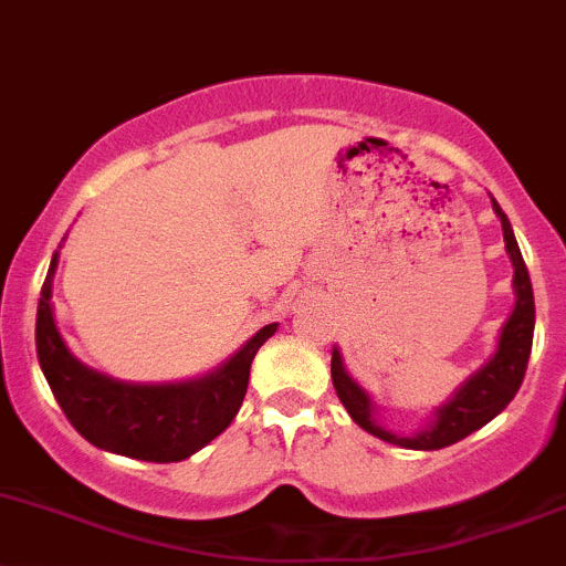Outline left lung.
Wrapping results in <instances>:
<instances>
[{"label": "left lung", "mask_w": 566, "mask_h": 566, "mask_svg": "<svg viewBox=\"0 0 566 566\" xmlns=\"http://www.w3.org/2000/svg\"><path fill=\"white\" fill-rule=\"evenodd\" d=\"M493 209H496V214L501 218L506 253H510L512 266H515V281H512V285H515V311H512L504 329H501L499 352L493 354L491 363L482 370H476L458 389L455 398L436 411V419L430 428H424L417 436H395L389 430H384L376 422V417H373L370 398L359 389L357 381H352V376L343 368V359L337 354V348L332 352V384H335L337 398H340V403L346 406V411L352 413V419L359 428L368 430L376 439L387 441V444L406 447V450H441V447L455 444V441L474 433L476 428L491 422L499 411H504L510 406V400L515 398L517 389H521L534 340V291L532 281H528L526 261H523L521 248H517L515 234H512L510 220L501 212L496 201H493Z\"/></svg>", "instance_id": "obj_1"}]
</instances>
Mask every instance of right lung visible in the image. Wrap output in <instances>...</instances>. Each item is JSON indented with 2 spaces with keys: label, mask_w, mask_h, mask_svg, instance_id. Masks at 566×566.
Returning <instances> with one entry per match:
<instances>
[{
  "label": "right lung",
  "mask_w": 566,
  "mask_h": 566,
  "mask_svg": "<svg viewBox=\"0 0 566 566\" xmlns=\"http://www.w3.org/2000/svg\"><path fill=\"white\" fill-rule=\"evenodd\" d=\"M54 270L56 253L40 289L34 324L38 359L56 403L90 444L149 463H174L190 458L229 428L248 392L250 363L266 337L275 335L277 324L255 332L223 368L198 381L166 387L122 384L84 368L67 352L51 313Z\"/></svg>",
  "instance_id": "right-lung-1"
}]
</instances>
